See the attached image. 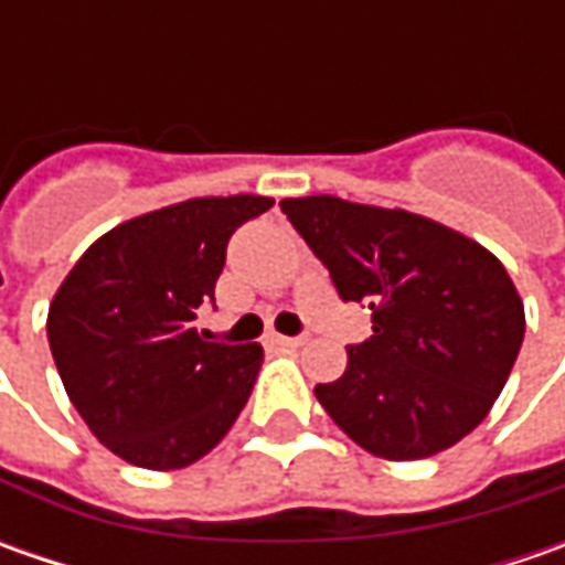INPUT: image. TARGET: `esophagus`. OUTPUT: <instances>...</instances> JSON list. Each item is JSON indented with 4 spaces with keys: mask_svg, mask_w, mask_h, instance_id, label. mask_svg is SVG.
<instances>
[{
    "mask_svg": "<svg viewBox=\"0 0 565 565\" xmlns=\"http://www.w3.org/2000/svg\"><path fill=\"white\" fill-rule=\"evenodd\" d=\"M273 342H276V345H286V349H298V345H305V342H308V337H279V333H276Z\"/></svg>",
    "mask_w": 565,
    "mask_h": 565,
    "instance_id": "esophagus-1",
    "label": "esophagus"
}]
</instances>
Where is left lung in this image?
<instances>
[{
    "label": "left lung",
    "mask_w": 565,
    "mask_h": 565,
    "mask_svg": "<svg viewBox=\"0 0 565 565\" xmlns=\"http://www.w3.org/2000/svg\"><path fill=\"white\" fill-rule=\"evenodd\" d=\"M342 301L371 308L374 337L345 374L317 383L327 415L390 462L437 456L488 418L525 337V308L484 245L408 210L333 194L279 201Z\"/></svg>",
    "instance_id": "8db88e82"
}]
</instances>
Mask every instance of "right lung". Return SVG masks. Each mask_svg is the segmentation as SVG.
<instances>
[{"label": "right lung", "instance_id": "add662e5", "mask_svg": "<svg viewBox=\"0 0 565 565\" xmlns=\"http://www.w3.org/2000/svg\"><path fill=\"white\" fill-rule=\"evenodd\" d=\"M270 198H191L99 235L62 279L46 337L77 415L109 452L172 471L206 456L242 415L264 349L198 333L232 232Z\"/></svg>", "mask_w": 565, "mask_h": 565}]
</instances>
